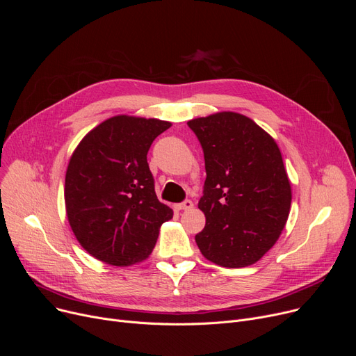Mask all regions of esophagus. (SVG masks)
I'll return each mask as SVG.
<instances>
[{
	"label": "esophagus",
	"instance_id": "1",
	"mask_svg": "<svg viewBox=\"0 0 356 356\" xmlns=\"http://www.w3.org/2000/svg\"><path fill=\"white\" fill-rule=\"evenodd\" d=\"M192 208H193V202L189 200V199H186L184 202H181V203L177 204V209H179V211H189V209H192Z\"/></svg>",
	"mask_w": 356,
	"mask_h": 356
}]
</instances>
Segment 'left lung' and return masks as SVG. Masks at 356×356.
Wrapping results in <instances>:
<instances>
[{"mask_svg": "<svg viewBox=\"0 0 356 356\" xmlns=\"http://www.w3.org/2000/svg\"><path fill=\"white\" fill-rule=\"evenodd\" d=\"M204 156L199 209L207 225L195 239L202 255L248 267L277 242L290 213L291 186L274 138L251 118L218 112L188 122Z\"/></svg>", "mask_w": 356, "mask_h": 356, "instance_id": "left-lung-1", "label": "left lung"}]
</instances>
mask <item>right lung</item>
Returning a JSON list of instances; mask_svg holds the SVG:
<instances>
[{
	"label": "right lung",
	"mask_w": 356,
	"mask_h": 356,
	"mask_svg": "<svg viewBox=\"0 0 356 356\" xmlns=\"http://www.w3.org/2000/svg\"><path fill=\"white\" fill-rule=\"evenodd\" d=\"M172 124L117 115L82 138L69 160L65 203L69 225L92 257L131 266L152 254L173 211L157 199L147 153Z\"/></svg>",
	"instance_id": "add662e5"
}]
</instances>
